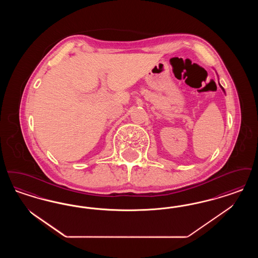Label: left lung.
I'll use <instances>...</instances> for the list:
<instances>
[{
  "mask_svg": "<svg viewBox=\"0 0 258 258\" xmlns=\"http://www.w3.org/2000/svg\"><path fill=\"white\" fill-rule=\"evenodd\" d=\"M221 89H222V90H223V88H222V87H221ZM223 91H224V90H223Z\"/></svg>",
  "mask_w": 258,
  "mask_h": 258,
  "instance_id": "left-lung-1",
  "label": "left lung"
}]
</instances>
